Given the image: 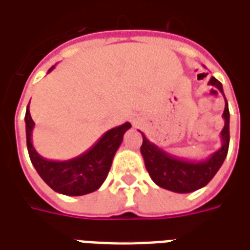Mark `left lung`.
I'll list each match as a JSON object with an SVG mask.
<instances>
[{
	"mask_svg": "<svg viewBox=\"0 0 250 250\" xmlns=\"http://www.w3.org/2000/svg\"><path fill=\"white\" fill-rule=\"evenodd\" d=\"M208 83L218 89L224 94L222 85L218 80L212 77ZM222 117L225 125L220 134L221 147L208 158L200 161H189V160L174 157L163 150L161 147H158L157 145L150 143L145 137V134L141 133L143 134L141 154L145 161V167L153 181L160 188L176 193H190L205 187L221 167L229 149V107H228L227 98H225V109L222 113Z\"/></svg>",
	"mask_w": 250,
	"mask_h": 250,
	"instance_id": "left-lung-1",
	"label": "left lung"
}]
</instances>
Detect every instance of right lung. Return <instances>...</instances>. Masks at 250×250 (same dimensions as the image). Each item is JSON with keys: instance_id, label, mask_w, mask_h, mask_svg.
Returning <instances> with one entry per match:
<instances>
[{"instance_id": "1", "label": "right lung", "mask_w": 250, "mask_h": 250, "mask_svg": "<svg viewBox=\"0 0 250 250\" xmlns=\"http://www.w3.org/2000/svg\"><path fill=\"white\" fill-rule=\"evenodd\" d=\"M53 67L54 66L49 69V72H52ZM25 124L26 145L33 167H36L40 177L54 192L65 196H83L97 190L103 185L112 167L113 157L123 143L124 134L132 127L130 123L113 127L78 157L66 161H52L40 156L33 146L32 133L34 121L29 112V105L25 114Z\"/></svg>"}]
</instances>
